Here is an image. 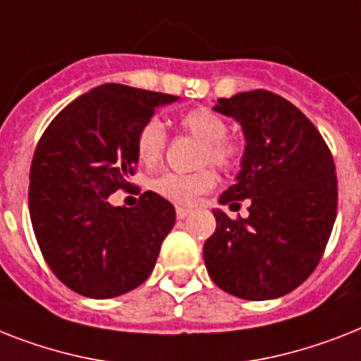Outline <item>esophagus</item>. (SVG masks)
<instances>
[{"instance_id":"1","label":"esophagus","mask_w":361,"mask_h":361,"mask_svg":"<svg viewBox=\"0 0 361 361\" xmlns=\"http://www.w3.org/2000/svg\"><path fill=\"white\" fill-rule=\"evenodd\" d=\"M189 213H190V211L185 209V207H178V209H176V216H178L180 221L187 219V216H189Z\"/></svg>"}]
</instances>
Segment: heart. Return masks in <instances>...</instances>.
I'll return each mask as SVG.
<instances>
[{
	"mask_svg": "<svg viewBox=\"0 0 361 361\" xmlns=\"http://www.w3.org/2000/svg\"><path fill=\"white\" fill-rule=\"evenodd\" d=\"M180 128L192 139L202 142L198 165H211L219 171H231L239 163L241 146L228 137V122L215 111L200 107L185 113L180 118ZM166 145L165 128L157 118L146 120L135 137V152L142 165L155 166L163 157ZM215 174L202 169L192 174L165 172L152 181V190L161 198L178 204L190 206L200 195L215 187Z\"/></svg>",
	"mask_w": 361,
	"mask_h": 361,
	"instance_id": "heart-1",
	"label": "heart"
}]
</instances>
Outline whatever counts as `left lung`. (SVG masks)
<instances>
[{"label":"left lung","instance_id":"8db88e82","mask_svg":"<svg viewBox=\"0 0 361 361\" xmlns=\"http://www.w3.org/2000/svg\"><path fill=\"white\" fill-rule=\"evenodd\" d=\"M213 109L235 118L247 142L241 171L221 204L250 206L247 219L235 221L213 209L216 230L204 245L206 269L233 297H283L315 271L332 233L334 157L306 114L274 92H239Z\"/></svg>","mask_w":361,"mask_h":361}]
</instances>
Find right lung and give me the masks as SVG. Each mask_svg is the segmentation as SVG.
<instances>
[{
  "mask_svg": "<svg viewBox=\"0 0 361 361\" xmlns=\"http://www.w3.org/2000/svg\"><path fill=\"white\" fill-rule=\"evenodd\" d=\"M176 99L99 85L66 105L38 140L29 172V215L44 259L72 291L113 298L154 271L161 243L174 228V206L152 190L137 207H114L109 196L130 189L140 126Z\"/></svg>",
  "mask_w": 361,
  "mask_h": 361,
  "instance_id": "add662e5",
  "label": "right lung"
}]
</instances>
